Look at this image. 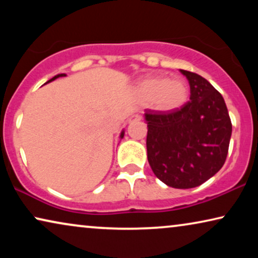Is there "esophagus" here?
<instances>
[{
  "label": "esophagus",
  "instance_id": "esophagus-1",
  "mask_svg": "<svg viewBox=\"0 0 258 258\" xmlns=\"http://www.w3.org/2000/svg\"><path fill=\"white\" fill-rule=\"evenodd\" d=\"M141 119H142V116H141V115H133V116H130V117H129L128 122L129 123H133V122L141 121Z\"/></svg>",
  "mask_w": 258,
  "mask_h": 258
}]
</instances>
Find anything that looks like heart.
<instances>
[{"mask_svg": "<svg viewBox=\"0 0 258 258\" xmlns=\"http://www.w3.org/2000/svg\"><path fill=\"white\" fill-rule=\"evenodd\" d=\"M135 93L143 103L160 111H174L184 105L189 96L188 86L181 79L168 80L163 75L146 76L135 87Z\"/></svg>", "mask_w": 258, "mask_h": 258, "instance_id": "b5f03b06", "label": "heart"}]
</instances>
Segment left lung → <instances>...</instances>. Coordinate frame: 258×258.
<instances>
[{"label":"left lung","mask_w":258,"mask_h":258,"mask_svg":"<svg viewBox=\"0 0 258 258\" xmlns=\"http://www.w3.org/2000/svg\"><path fill=\"white\" fill-rule=\"evenodd\" d=\"M179 72L189 81L190 101L167 114L147 110V153L158 179L190 189L223 167L232 125L222 95L199 74Z\"/></svg>","instance_id":"8db88e82"}]
</instances>
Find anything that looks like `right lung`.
<instances>
[{"mask_svg":"<svg viewBox=\"0 0 258 258\" xmlns=\"http://www.w3.org/2000/svg\"><path fill=\"white\" fill-rule=\"evenodd\" d=\"M63 76H66V74H58V75H56V76H54L52 77L51 80H49L47 83H49V82H51V81H54V80H56V79H58V77H63ZM123 136H124V130H123V132L121 133V135H119V137H121V139H123Z\"/></svg>","mask_w":258,"mask_h":258,"instance_id":"right-lung-1","label":"right lung"}]
</instances>
